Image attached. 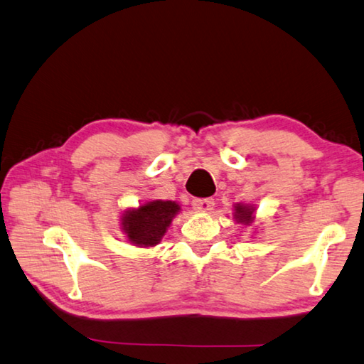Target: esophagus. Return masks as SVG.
<instances>
[{"instance_id":"34e87169","label":"esophagus","mask_w":364,"mask_h":364,"mask_svg":"<svg viewBox=\"0 0 364 364\" xmlns=\"http://www.w3.org/2000/svg\"><path fill=\"white\" fill-rule=\"evenodd\" d=\"M212 205H214V200H212V198H196V200H193V209L198 212L210 210Z\"/></svg>"}]
</instances>
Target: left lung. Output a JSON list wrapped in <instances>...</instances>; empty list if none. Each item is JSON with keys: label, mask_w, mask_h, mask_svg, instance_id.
Wrapping results in <instances>:
<instances>
[{"label": "left lung", "mask_w": 364, "mask_h": 364, "mask_svg": "<svg viewBox=\"0 0 364 364\" xmlns=\"http://www.w3.org/2000/svg\"><path fill=\"white\" fill-rule=\"evenodd\" d=\"M235 218L239 223H244V225H250L253 222V209L252 205H244V204H236V209H235Z\"/></svg>", "instance_id": "8db88e82"}]
</instances>
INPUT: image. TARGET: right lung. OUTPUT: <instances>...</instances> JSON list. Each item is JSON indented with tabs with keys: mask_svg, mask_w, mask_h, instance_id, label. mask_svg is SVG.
<instances>
[{
	"mask_svg": "<svg viewBox=\"0 0 364 364\" xmlns=\"http://www.w3.org/2000/svg\"><path fill=\"white\" fill-rule=\"evenodd\" d=\"M179 210L181 205L174 201H149L123 214L122 230L134 245L154 247L161 241L173 217Z\"/></svg>",
	"mask_w": 364,
	"mask_h": 364,
	"instance_id": "right-lung-1",
	"label": "right lung"
}]
</instances>
